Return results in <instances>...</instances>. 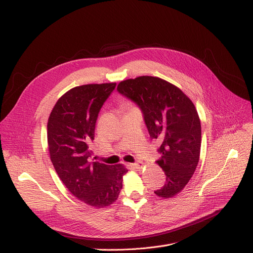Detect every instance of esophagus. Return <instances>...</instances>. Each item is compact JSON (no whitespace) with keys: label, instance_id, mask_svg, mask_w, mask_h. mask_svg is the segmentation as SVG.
<instances>
[{"label":"esophagus","instance_id":"34e87169","mask_svg":"<svg viewBox=\"0 0 253 253\" xmlns=\"http://www.w3.org/2000/svg\"><path fill=\"white\" fill-rule=\"evenodd\" d=\"M130 166L136 168V169H141V168L143 167V164L141 163V162H139V163H133V164H130Z\"/></svg>","mask_w":253,"mask_h":253}]
</instances>
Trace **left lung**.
I'll return each mask as SVG.
<instances>
[{"instance_id": "1", "label": "left lung", "mask_w": 253, "mask_h": 253, "mask_svg": "<svg viewBox=\"0 0 253 253\" xmlns=\"http://www.w3.org/2000/svg\"><path fill=\"white\" fill-rule=\"evenodd\" d=\"M117 90L142 111L151 139L160 143L157 164L166 183L155 193L162 198L178 194L197 167L201 146V126L192 100L175 85L151 76L127 79Z\"/></svg>"}]
</instances>
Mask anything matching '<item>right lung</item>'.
I'll list each match as a JSON object with an SVG mask.
<instances>
[{"label": "right lung", "mask_w": 253, "mask_h": 253, "mask_svg": "<svg viewBox=\"0 0 253 253\" xmlns=\"http://www.w3.org/2000/svg\"><path fill=\"white\" fill-rule=\"evenodd\" d=\"M116 83L74 87L60 97L47 120L49 158L60 179L79 200L96 209L112 205L127 169L89 162L96 119Z\"/></svg>", "instance_id": "right-lung-1"}]
</instances>
